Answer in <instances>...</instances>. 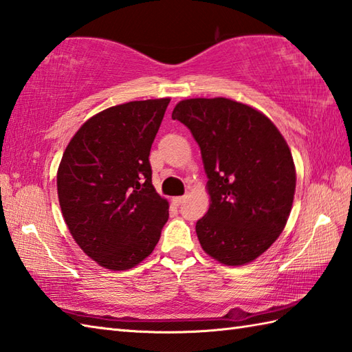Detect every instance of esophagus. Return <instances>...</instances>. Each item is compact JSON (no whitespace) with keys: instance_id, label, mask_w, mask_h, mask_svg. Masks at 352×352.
I'll use <instances>...</instances> for the list:
<instances>
[{"instance_id":"obj_1","label":"esophagus","mask_w":352,"mask_h":352,"mask_svg":"<svg viewBox=\"0 0 352 352\" xmlns=\"http://www.w3.org/2000/svg\"><path fill=\"white\" fill-rule=\"evenodd\" d=\"M183 201H184V197H174V198H172V203H174L175 206H180Z\"/></svg>"}]
</instances>
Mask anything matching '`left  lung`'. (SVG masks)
<instances>
[{"instance_id": "1", "label": "left lung", "mask_w": 352, "mask_h": 352, "mask_svg": "<svg viewBox=\"0 0 352 352\" xmlns=\"http://www.w3.org/2000/svg\"><path fill=\"white\" fill-rule=\"evenodd\" d=\"M172 118L200 146L210 206L197 221L200 245L223 265L249 263L282 234L296 192V168L272 121L229 98H190Z\"/></svg>"}]
</instances>
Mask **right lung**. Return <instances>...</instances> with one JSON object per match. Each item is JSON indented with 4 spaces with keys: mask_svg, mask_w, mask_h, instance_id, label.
I'll list each match as a JSON object with an SVG mask.
<instances>
[{
    "mask_svg": "<svg viewBox=\"0 0 352 352\" xmlns=\"http://www.w3.org/2000/svg\"><path fill=\"white\" fill-rule=\"evenodd\" d=\"M169 101H131L94 115L63 154L56 174L63 217L78 246L107 270L143 261L168 221L149 154Z\"/></svg>",
    "mask_w": 352,
    "mask_h": 352,
    "instance_id": "1",
    "label": "right lung"
}]
</instances>
